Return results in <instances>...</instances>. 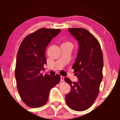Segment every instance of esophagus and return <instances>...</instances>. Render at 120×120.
<instances>
[{
    "label": "esophagus",
    "mask_w": 120,
    "mask_h": 120,
    "mask_svg": "<svg viewBox=\"0 0 120 120\" xmlns=\"http://www.w3.org/2000/svg\"><path fill=\"white\" fill-rule=\"evenodd\" d=\"M64 77L61 76V82H64Z\"/></svg>",
    "instance_id": "34e87169"
}]
</instances>
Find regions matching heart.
Masks as SVG:
<instances>
[{"label":"heart","mask_w":120,"mask_h":120,"mask_svg":"<svg viewBox=\"0 0 120 120\" xmlns=\"http://www.w3.org/2000/svg\"><path fill=\"white\" fill-rule=\"evenodd\" d=\"M62 45H71V43L69 42H65L62 44Z\"/></svg>","instance_id":"b5f03b06"}]
</instances>
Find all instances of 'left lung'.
Segmentation results:
<instances>
[{"label": "left lung", "instance_id": "1", "mask_svg": "<svg viewBox=\"0 0 120 120\" xmlns=\"http://www.w3.org/2000/svg\"><path fill=\"white\" fill-rule=\"evenodd\" d=\"M68 31L78 42V53L72 67L78 82L64 78L71 87L66 101L71 109L83 111L92 106L98 96L103 79V53L98 40L87 30L71 28Z\"/></svg>", "mask_w": 120, "mask_h": 120}]
</instances>
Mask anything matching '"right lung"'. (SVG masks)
<instances>
[{"label":"right lung","instance_id":"right-lung-1","mask_svg":"<svg viewBox=\"0 0 120 120\" xmlns=\"http://www.w3.org/2000/svg\"><path fill=\"white\" fill-rule=\"evenodd\" d=\"M60 32V29L41 28L26 36L19 46L15 75L20 97L28 107L45 105L50 89L60 82L59 74L43 76L41 71L46 64V48Z\"/></svg>","mask_w":120,"mask_h":120}]
</instances>
